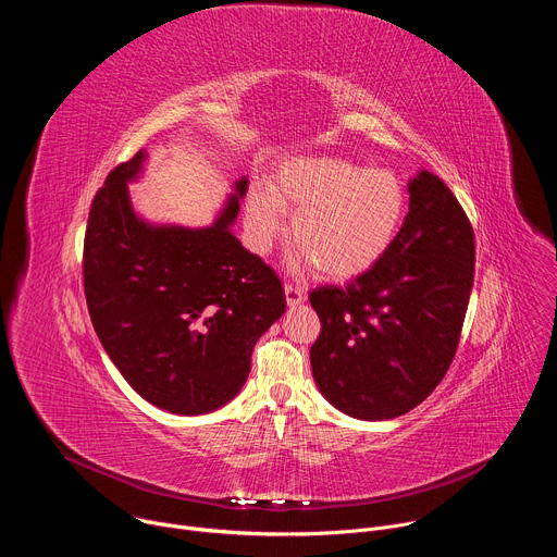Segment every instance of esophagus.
I'll return each instance as SVG.
<instances>
[{
    "label": "esophagus",
    "instance_id": "1",
    "mask_svg": "<svg viewBox=\"0 0 557 557\" xmlns=\"http://www.w3.org/2000/svg\"><path fill=\"white\" fill-rule=\"evenodd\" d=\"M284 295H286V304H288V306H297V304H301V301L306 299L304 288H301V286H295V284H286V286H284Z\"/></svg>",
    "mask_w": 557,
    "mask_h": 557
}]
</instances>
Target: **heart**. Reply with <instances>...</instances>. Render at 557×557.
I'll use <instances>...</instances> for the list:
<instances>
[{
	"label": "heart",
	"mask_w": 557,
	"mask_h": 557,
	"mask_svg": "<svg viewBox=\"0 0 557 557\" xmlns=\"http://www.w3.org/2000/svg\"><path fill=\"white\" fill-rule=\"evenodd\" d=\"M404 189L385 170H361L339 158H297L245 205V224L264 251L295 213L290 243L301 267L329 280H350L372 269L392 245L404 218Z\"/></svg>",
	"instance_id": "1"
}]
</instances>
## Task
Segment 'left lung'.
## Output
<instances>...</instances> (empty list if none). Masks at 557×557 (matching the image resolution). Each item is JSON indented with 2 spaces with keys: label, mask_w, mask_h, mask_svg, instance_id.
Wrapping results in <instances>:
<instances>
[{
  "label": "left lung",
  "mask_w": 557,
  "mask_h": 557,
  "mask_svg": "<svg viewBox=\"0 0 557 557\" xmlns=\"http://www.w3.org/2000/svg\"><path fill=\"white\" fill-rule=\"evenodd\" d=\"M410 211L383 258L348 286L308 297L322 333L310 348L317 387L361 421L423 404L456 355L473 284V228L430 172L408 185Z\"/></svg>",
  "instance_id": "left-lung-1"
}]
</instances>
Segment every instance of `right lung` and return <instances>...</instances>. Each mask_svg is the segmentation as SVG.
Segmentation results:
<instances>
[{"mask_svg":"<svg viewBox=\"0 0 557 557\" xmlns=\"http://www.w3.org/2000/svg\"><path fill=\"white\" fill-rule=\"evenodd\" d=\"M145 153L110 172L84 243L92 326L125 381L151 406L205 414L245 385L256 342L286 310L275 271L228 231L247 178L207 228L151 226L127 196Z\"/></svg>","mask_w":557,"mask_h":557,"instance_id":"obj_1","label":"right lung"}]
</instances>
